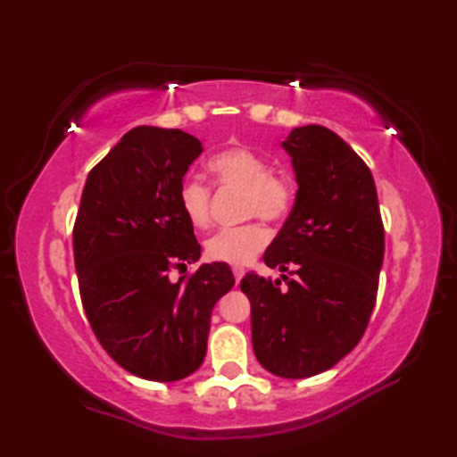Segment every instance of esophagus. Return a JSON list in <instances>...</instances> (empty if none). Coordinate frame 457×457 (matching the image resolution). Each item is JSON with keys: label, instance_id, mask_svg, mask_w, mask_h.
Returning a JSON list of instances; mask_svg holds the SVG:
<instances>
[{"label": "esophagus", "instance_id": "1", "mask_svg": "<svg viewBox=\"0 0 457 457\" xmlns=\"http://www.w3.org/2000/svg\"><path fill=\"white\" fill-rule=\"evenodd\" d=\"M234 276H236V284H239V282H242V278L245 276V270L244 268H234Z\"/></svg>", "mask_w": 457, "mask_h": 457}]
</instances>
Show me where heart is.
I'll return each instance as SVG.
<instances>
[{"instance_id":"1","label":"heart","mask_w":457,"mask_h":457,"mask_svg":"<svg viewBox=\"0 0 457 457\" xmlns=\"http://www.w3.org/2000/svg\"><path fill=\"white\" fill-rule=\"evenodd\" d=\"M210 171L223 185H234L245 191V215H260L264 220H282L294 204L292 181L284 173L272 171V163L264 154L231 146L210 161ZM179 207L193 228L210 223L212 193L199 181H185L179 187ZM270 231L262 223H245L239 228L220 229L205 242L207 258L229 266H244L264 250Z\"/></svg>"}]
</instances>
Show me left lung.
I'll return each instance as SVG.
<instances>
[{"label": "left lung", "instance_id": "1", "mask_svg": "<svg viewBox=\"0 0 457 457\" xmlns=\"http://www.w3.org/2000/svg\"><path fill=\"white\" fill-rule=\"evenodd\" d=\"M288 153L296 199L268 245V268L296 278L245 274L252 345L260 365L284 378L324 373L345 359L373 312L385 231L373 175L337 133L320 125L292 129Z\"/></svg>", "mask_w": 457, "mask_h": 457}]
</instances>
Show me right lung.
<instances>
[{
	"label": "right lung",
	"instance_id": "1",
	"mask_svg": "<svg viewBox=\"0 0 457 457\" xmlns=\"http://www.w3.org/2000/svg\"><path fill=\"white\" fill-rule=\"evenodd\" d=\"M179 129L135 127L92 169L74 223V264L84 311L100 345L146 381L171 383L201 367L212 311L234 288L223 262L189 280L171 268L201 258L179 187L199 154Z\"/></svg>",
	"mask_w": 457,
	"mask_h": 457
}]
</instances>
